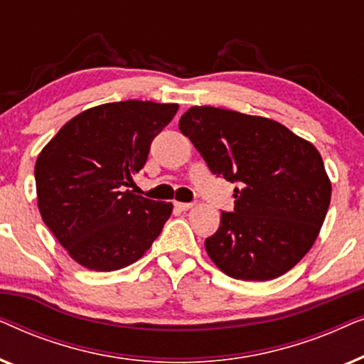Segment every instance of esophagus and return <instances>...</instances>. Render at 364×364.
Returning <instances> with one entry per match:
<instances>
[{
  "mask_svg": "<svg viewBox=\"0 0 364 364\" xmlns=\"http://www.w3.org/2000/svg\"><path fill=\"white\" fill-rule=\"evenodd\" d=\"M193 203L191 202H176V207L181 208V210H188V208H192Z\"/></svg>",
  "mask_w": 364,
  "mask_h": 364,
  "instance_id": "1",
  "label": "esophagus"
}]
</instances>
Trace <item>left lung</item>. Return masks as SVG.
Returning <instances> with one entry per match:
<instances>
[{"mask_svg": "<svg viewBox=\"0 0 364 364\" xmlns=\"http://www.w3.org/2000/svg\"><path fill=\"white\" fill-rule=\"evenodd\" d=\"M217 177L238 183L235 208L205 238L228 277L267 282L296 265L315 243L331 200L320 152L280 122L193 106L178 121Z\"/></svg>", "mask_w": 364, "mask_h": 364, "instance_id": "obj_1", "label": "left lung"}]
</instances>
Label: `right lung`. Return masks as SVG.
<instances>
[{"instance_id": "add662e5", "label": "right lung", "mask_w": 364, "mask_h": 364, "mask_svg": "<svg viewBox=\"0 0 364 364\" xmlns=\"http://www.w3.org/2000/svg\"><path fill=\"white\" fill-rule=\"evenodd\" d=\"M177 109L152 101L91 107L64 124L38 156L34 178L43 222L79 265L119 270L137 262L161 235L172 203L127 187Z\"/></svg>"}]
</instances>
